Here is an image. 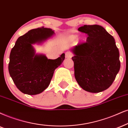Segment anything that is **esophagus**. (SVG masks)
Listing matches in <instances>:
<instances>
[{"label": "esophagus", "mask_w": 128, "mask_h": 128, "mask_svg": "<svg viewBox=\"0 0 128 128\" xmlns=\"http://www.w3.org/2000/svg\"><path fill=\"white\" fill-rule=\"evenodd\" d=\"M72 56H73V55H72V53H71V52H66V53H65V58H71Z\"/></svg>", "instance_id": "obj_1"}]
</instances>
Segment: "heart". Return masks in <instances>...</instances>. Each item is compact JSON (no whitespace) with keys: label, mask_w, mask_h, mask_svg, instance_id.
Instances as JSON below:
<instances>
[{"label":"heart","mask_w":128,"mask_h":128,"mask_svg":"<svg viewBox=\"0 0 128 128\" xmlns=\"http://www.w3.org/2000/svg\"><path fill=\"white\" fill-rule=\"evenodd\" d=\"M73 38H76V36H73Z\"/></svg>","instance_id":"obj_1"}]
</instances>
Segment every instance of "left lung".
Listing matches in <instances>:
<instances>
[{"instance_id":"8db88e82","label":"left lung","mask_w":128,"mask_h":128,"mask_svg":"<svg viewBox=\"0 0 128 128\" xmlns=\"http://www.w3.org/2000/svg\"><path fill=\"white\" fill-rule=\"evenodd\" d=\"M86 42L72 48L75 77L83 90L97 93L110 87L120 70L119 52L113 36L98 25L78 28Z\"/></svg>"}]
</instances>
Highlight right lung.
<instances>
[{
    "mask_svg": "<svg viewBox=\"0 0 128 128\" xmlns=\"http://www.w3.org/2000/svg\"><path fill=\"white\" fill-rule=\"evenodd\" d=\"M54 34L50 28L31 30L18 38L11 50L8 66L10 76L19 90L24 94L36 95L49 86L53 74L64 59L62 53L56 59L36 54L32 44H41Z\"/></svg>",
    "mask_w": 128,
    "mask_h": 128,
    "instance_id": "1",
    "label": "right lung"
}]
</instances>
